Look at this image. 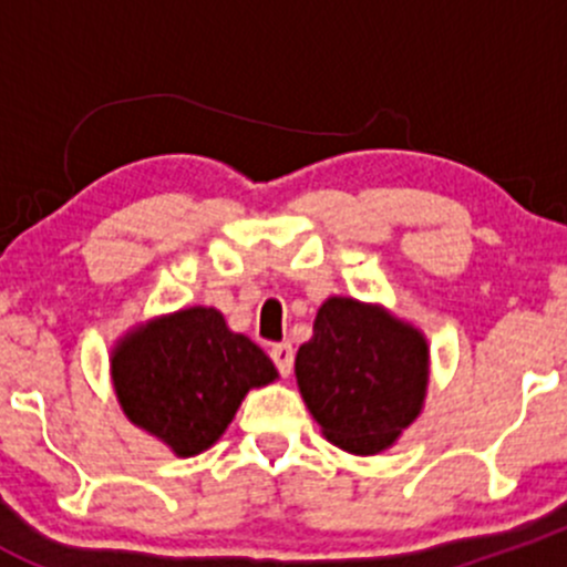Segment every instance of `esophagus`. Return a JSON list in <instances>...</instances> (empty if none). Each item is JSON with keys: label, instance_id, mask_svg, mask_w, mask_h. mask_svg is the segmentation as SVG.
I'll return each instance as SVG.
<instances>
[{"label": "esophagus", "instance_id": "34e87169", "mask_svg": "<svg viewBox=\"0 0 567 567\" xmlns=\"http://www.w3.org/2000/svg\"><path fill=\"white\" fill-rule=\"evenodd\" d=\"M271 359L279 373L290 375V370H293V346L290 342H279V346L271 348Z\"/></svg>", "mask_w": 567, "mask_h": 567}]
</instances>
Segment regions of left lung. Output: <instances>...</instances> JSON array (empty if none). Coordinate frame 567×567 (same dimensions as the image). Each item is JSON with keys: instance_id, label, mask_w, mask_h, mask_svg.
Masks as SVG:
<instances>
[{"instance_id": "obj_1", "label": "left lung", "mask_w": 567, "mask_h": 567, "mask_svg": "<svg viewBox=\"0 0 567 567\" xmlns=\"http://www.w3.org/2000/svg\"><path fill=\"white\" fill-rule=\"evenodd\" d=\"M431 346L409 320L351 296L318 307L312 337L296 353V384L334 447L390 450L425 409Z\"/></svg>"}]
</instances>
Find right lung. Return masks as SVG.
<instances>
[{
    "label": "right lung",
    "instance_id": "obj_1",
    "mask_svg": "<svg viewBox=\"0 0 567 567\" xmlns=\"http://www.w3.org/2000/svg\"><path fill=\"white\" fill-rule=\"evenodd\" d=\"M109 373L128 422L177 458L214 447L247 392L279 379L262 348L214 307L136 323L114 342Z\"/></svg>",
    "mask_w": 567,
    "mask_h": 567
}]
</instances>
